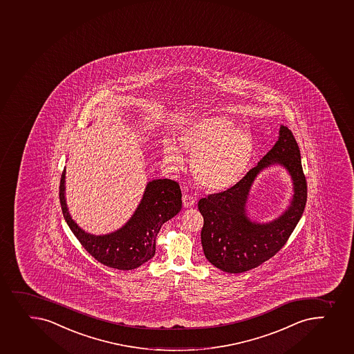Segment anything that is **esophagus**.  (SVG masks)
Wrapping results in <instances>:
<instances>
[{
	"mask_svg": "<svg viewBox=\"0 0 354 354\" xmlns=\"http://www.w3.org/2000/svg\"><path fill=\"white\" fill-rule=\"evenodd\" d=\"M183 202L185 208H190L195 203V200H194V197L192 195H183Z\"/></svg>",
	"mask_w": 354,
	"mask_h": 354,
	"instance_id": "1",
	"label": "esophagus"
}]
</instances>
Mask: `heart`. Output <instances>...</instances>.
<instances>
[{"instance_id": "b5f03b06", "label": "heart", "mask_w": 354, "mask_h": 354, "mask_svg": "<svg viewBox=\"0 0 354 354\" xmlns=\"http://www.w3.org/2000/svg\"><path fill=\"white\" fill-rule=\"evenodd\" d=\"M178 148L165 139L164 160L174 169L183 167L180 149L189 154L194 179L202 188L219 192L234 186L243 178L251 161L253 140L248 130L237 128L225 116H208L185 129Z\"/></svg>"}]
</instances>
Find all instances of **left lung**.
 <instances>
[{"label":"left lung","instance_id":"obj_1","mask_svg":"<svg viewBox=\"0 0 354 354\" xmlns=\"http://www.w3.org/2000/svg\"><path fill=\"white\" fill-rule=\"evenodd\" d=\"M273 163L282 164L292 175V205L273 223H251L244 208L248 192L259 171ZM306 187L299 145L292 132L282 125L275 145L241 181L198 201V210L203 216L201 241L209 263L226 273H244L277 254L302 217Z\"/></svg>","mask_w":354,"mask_h":354}]
</instances>
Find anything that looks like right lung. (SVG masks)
I'll use <instances>...</instances> for the list:
<instances>
[{
  "label": "right lung",
  "mask_w": 354,
  "mask_h": 354,
  "mask_svg": "<svg viewBox=\"0 0 354 354\" xmlns=\"http://www.w3.org/2000/svg\"><path fill=\"white\" fill-rule=\"evenodd\" d=\"M181 196L179 183L174 180H153L147 183L138 208L122 229L106 236H93L81 230L68 214L65 169L59 186L62 215L82 248L104 266L120 270H135L153 258L161 225L179 214L183 208Z\"/></svg>",
  "instance_id": "right-lung-1"
}]
</instances>
